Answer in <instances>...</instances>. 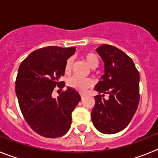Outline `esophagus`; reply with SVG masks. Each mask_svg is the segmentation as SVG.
Segmentation results:
<instances>
[{"label": "esophagus", "instance_id": "esophagus-1", "mask_svg": "<svg viewBox=\"0 0 158 158\" xmlns=\"http://www.w3.org/2000/svg\"><path fill=\"white\" fill-rule=\"evenodd\" d=\"M80 96H81V98H83L84 96H85V93H80Z\"/></svg>", "mask_w": 158, "mask_h": 158}]
</instances>
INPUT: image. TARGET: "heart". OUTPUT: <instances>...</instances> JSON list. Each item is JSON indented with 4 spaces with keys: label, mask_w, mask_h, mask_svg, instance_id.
Masks as SVG:
<instances>
[{
    "label": "heart",
    "mask_w": 158,
    "mask_h": 158,
    "mask_svg": "<svg viewBox=\"0 0 158 158\" xmlns=\"http://www.w3.org/2000/svg\"><path fill=\"white\" fill-rule=\"evenodd\" d=\"M83 58L86 61L89 66L92 68H96L99 64V58L96 54L94 53H87L83 55ZM73 67V59L68 58L65 64V74L70 73ZM93 81L90 78H83L80 77L73 76L69 78L67 81L68 86L72 89H75L77 91L84 92L86 89L91 87L93 85Z\"/></svg>",
    "instance_id": "heart-1"
}]
</instances>
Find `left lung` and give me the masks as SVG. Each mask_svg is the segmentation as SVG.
<instances>
[{
	"label": "left lung",
	"instance_id": "obj_1",
	"mask_svg": "<svg viewBox=\"0 0 158 158\" xmlns=\"http://www.w3.org/2000/svg\"><path fill=\"white\" fill-rule=\"evenodd\" d=\"M96 51L104 62V74L95 90L109 94V99L95 96L92 121L102 133L115 134L127 126L136 112L140 76L133 60L120 49L104 44Z\"/></svg>",
	"mask_w": 158,
	"mask_h": 158
}]
</instances>
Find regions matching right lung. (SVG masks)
I'll return each instance as SVG.
<instances>
[{"instance_id":"obj_1","label":"right lung","mask_w":158,"mask_h":158,"mask_svg":"<svg viewBox=\"0 0 158 158\" xmlns=\"http://www.w3.org/2000/svg\"><path fill=\"white\" fill-rule=\"evenodd\" d=\"M76 47H46L31 53L20 63L16 79V93L23 118L35 132L45 138H58L69 131L72 111L81 100L79 93L68 88L58 98L52 97L56 88L65 82L66 60Z\"/></svg>"}]
</instances>
